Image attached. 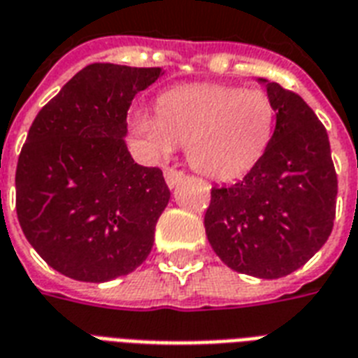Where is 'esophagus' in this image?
I'll list each match as a JSON object with an SVG mask.
<instances>
[{
    "label": "esophagus",
    "mask_w": 358,
    "mask_h": 358,
    "mask_svg": "<svg viewBox=\"0 0 358 358\" xmlns=\"http://www.w3.org/2000/svg\"><path fill=\"white\" fill-rule=\"evenodd\" d=\"M163 176H165V182H167L169 187H176L185 178V174L182 171H176V169H165Z\"/></svg>",
    "instance_id": "34e87169"
}]
</instances>
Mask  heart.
Returning <instances> with one entry per match:
<instances>
[{"label":"heart","instance_id":"b5f03b06","mask_svg":"<svg viewBox=\"0 0 358 358\" xmlns=\"http://www.w3.org/2000/svg\"><path fill=\"white\" fill-rule=\"evenodd\" d=\"M131 133L150 155L187 144L191 167L217 180L236 178L263 157L274 131V106L261 90L187 84L165 92L157 113L131 116Z\"/></svg>","mask_w":358,"mask_h":358}]
</instances>
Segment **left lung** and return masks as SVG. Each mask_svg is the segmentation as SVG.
Segmentation results:
<instances>
[{"label": "left lung", "instance_id": "8db88e82", "mask_svg": "<svg viewBox=\"0 0 358 358\" xmlns=\"http://www.w3.org/2000/svg\"><path fill=\"white\" fill-rule=\"evenodd\" d=\"M257 80L272 101L276 129L244 178L212 187L204 229L229 268L276 280L308 263L331 236L338 178L327 129L306 101Z\"/></svg>", "mask_w": 358, "mask_h": 358}]
</instances>
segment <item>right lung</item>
I'll return each instance as SVG.
<instances>
[{"instance_id": "add662e5", "label": "right lung", "mask_w": 358, "mask_h": 358, "mask_svg": "<svg viewBox=\"0 0 358 358\" xmlns=\"http://www.w3.org/2000/svg\"><path fill=\"white\" fill-rule=\"evenodd\" d=\"M163 73L92 64L35 116L16 165V214L59 274L110 282L152 252L171 191L159 169L135 163L125 135L135 95Z\"/></svg>"}]
</instances>
